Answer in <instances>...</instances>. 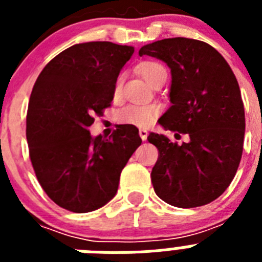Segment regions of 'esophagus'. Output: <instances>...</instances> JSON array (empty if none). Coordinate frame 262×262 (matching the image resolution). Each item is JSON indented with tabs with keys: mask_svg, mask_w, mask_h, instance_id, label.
Segmentation results:
<instances>
[{
	"mask_svg": "<svg viewBox=\"0 0 262 262\" xmlns=\"http://www.w3.org/2000/svg\"><path fill=\"white\" fill-rule=\"evenodd\" d=\"M139 135H140V138H142V140L143 142H145V140H147V138H148V131L147 129H139Z\"/></svg>",
	"mask_w": 262,
	"mask_h": 262,
	"instance_id": "34e87169",
	"label": "esophagus"
}]
</instances>
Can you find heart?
<instances>
[{
    "label": "heart",
    "mask_w": 262,
    "mask_h": 262,
    "mask_svg": "<svg viewBox=\"0 0 262 262\" xmlns=\"http://www.w3.org/2000/svg\"><path fill=\"white\" fill-rule=\"evenodd\" d=\"M139 72L143 76L148 84L152 85L157 80L163 72H166L161 64L156 61H145L139 66ZM122 82L123 77H119L115 80L114 89H113V96L114 98H118L122 89ZM160 114V107L157 105H127L123 108H120L117 114V119L119 123L127 124V126H135L139 128H145L149 127L155 120L157 119Z\"/></svg>",
    "instance_id": "heart-1"
}]
</instances>
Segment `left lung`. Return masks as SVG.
I'll list each match as a JSON object with an SVG mask.
<instances>
[{"instance_id":"8db88e82","label":"left lung","mask_w":262,"mask_h":262,"mask_svg":"<svg viewBox=\"0 0 262 262\" xmlns=\"http://www.w3.org/2000/svg\"><path fill=\"white\" fill-rule=\"evenodd\" d=\"M139 55L170 68L172 106L159 123L176 139L189 135L182 144L161 134L148 136L159 149L151 173L155 193L181 209L207 205L230 186L242 160L245 115L237 80L221 53L195 39L157 40Z\"/></svg>"}]
</instances>
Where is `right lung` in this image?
I'll return each instance as SVG.
<instances>
[{
	"label": "right lung",
	"mask_w": 262,
	"mask_h": 262,
	"mask_svg": "<svg viewBox=\"0 0 262 262\" xmlns=\"http://www.w3.org/2000/svg\"><path fill=\"white\" fill-rule=\"evenodd\" d=\"M134 47L88 41L67 48L40 72L26 118L30 160L39 184L62 209L89 212L117 194L122 169L142 144L135 126L92 138L94 115L114 98L115 80Z\"/></svg>",
	"instance_id": "add662e5"
}]
</instances>
